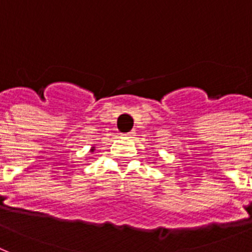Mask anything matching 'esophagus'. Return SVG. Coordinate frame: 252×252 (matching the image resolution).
Masks as SVG:
<instances>
[{"mask_svg":"<svg viewBox=\"0 0 252 252\" xmlns=\"http://www.w3.org/2000/svg\"><path fill=\"white\" fill-rule=\"evenodd\" d=\"M123 137H126V138H129V137H132V136H134V132H129V133H126V134H122Z\"/></svg>","mask_w":252,"mask_h":252,"instance_id":"esophagus-1","label":"esophagus"}]
</instances>
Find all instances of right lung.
<instances>
[{
    "label": "right lung",
    "mask_w": 252,
    "mask_h": 252,
    "mask_svg": "<svg viewBox=\"0 0 252 252\" xmlns=\"http://www.w3.org/2000/svg\"><path fill=\"white\" fill-rule=\"evenodd\" d=\"M94 147H92V149H91V151H94Z\"/></svg>",
    "instance_id": "1"
}]
</instances>
